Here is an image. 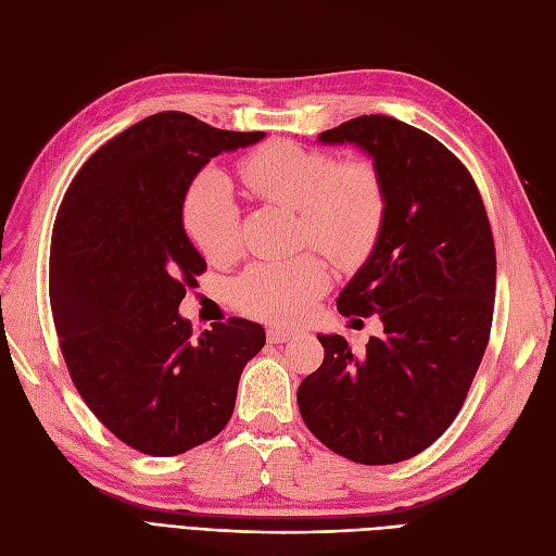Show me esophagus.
I'll return each instance as SVG.
<instances>
[{"label":"esophagus","mask_w":556,"mask_h":556,"mask_svg":"<svg viewBox=\"0 0 556 556\" xmlns=\"http://www.w3.org/2000/svg\"><path fill=\"white\" fill-rule=\"evenodd\" d=\"M266 339L271 343H288L290 339H294L292 329H280V327H271L266 329Z\"/></svg>","instance_id":"1"}]
</instances>
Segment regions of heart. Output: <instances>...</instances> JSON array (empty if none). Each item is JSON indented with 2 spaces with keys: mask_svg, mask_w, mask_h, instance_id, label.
<instances>
[{
  "mask_svg": "<svg viewBox=\"0 0 556 556\" xmlns=\"http://www.w3.org/2000/svg\"><path fill=\"white\" fill-rule=\"evenodd\" d=\"M248 192L268 204L299 213L301 241L350 264L368 252L384 220V182L366 157L336 160L329 150L276 139L237 164ZM182 225L194 248L211 264H225L241 250L239 206L229 180L204 169L182 201ZM329 288V268L315 252L290 260L250 264L233 282L237 306L255 317L292 323Z\"/></svg>",
  "mask_w": 556,
  "mask_h": 556,
  "instance_id": "obj_1",
  "label": "heart"
}]
</instances>
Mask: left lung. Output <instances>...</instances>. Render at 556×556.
<instances>
[{
	"label": "left lung",
	"instance_id": "obj_1",
	"mask_svg": "<svg viewBox=\"0 0 556 556\" xmlns=\"http://www.w3.org/2000/svg\"><path fill=\"white\" fill-rule=\"evenodd\" d=\"M319 141L359 146L382 176L376 248L336 306L345 317L378 313L384 331L362 357L343 336H317L325 362L299 384V413L319 443L350 462H406L459 415L490 343L492 225L473 176L422 129L359 115Z\"/></svg>",
	"mask_w": 556,
	"mask_h": 556
}]
</instances>
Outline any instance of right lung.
<instances>
[{"mask_svg": "<svg viewBox=\"0 0 556 556\" xmlns=\"http://www.w3.org/2000/svg\"><path fill=\"white\" fill-rule=\"evenodd\" d=\"M264 131L162 111L106 141L66 190L50 243V308L78 394L115 439L174 457L220 433L264 329L243 317L192 331L178 315L206 262L182 229L192 178Z\"/></svg>", "mask_w": 556, "mask_h": 556, "instance_id": "1", "label": "right lung"}]
</instances>
